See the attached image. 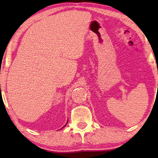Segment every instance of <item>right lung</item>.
<instances>
[{
    "mask_svg": "<svg viewBox=\"0 0 158 158\" xmlns=\"http://www.w3.org/2000/svg\"><path fill=\"white\" fill-rule=\"evenodd\" d=\"M0 85H1V84H0ZM68 122H67V123H66V124H65V125H64V127H65V126H66V125H67V123H68ZM62 128H63V127H62Z\"/></svg>",
    "mask_w": 158,
    "mask_h": 158,
    "instance_id": "obj_1",
    "label": "right lung"
}]
</instances>
